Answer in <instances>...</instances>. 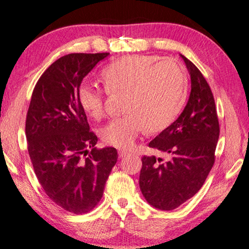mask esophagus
I'll use <instances>...</instances> for the list:
<instances>
[{"label": "esophagus", "mask_w": 249, "mask_h": 249, "mask_svg": "<svg viewBox=\"0 0 249 249\" xmlns=\"http://www.w3.org/2000/svg\"><path fill=\"white\" fill-rule=\"evenodd\" d=\"M118 154H119V158H124L125 156H128L129 152L124 151V150H119V151H118Z\"/></svg>", "instance_id": "obj_1"}]
</instances>
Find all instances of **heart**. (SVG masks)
<instances>
[{
	"label": "heart",
	"mask_w": 249,
	"mask_h": 249,
	"mask_svg": "<svg viewBox=\"0 0 249 249\" xmlns=\"http://www.w3.org/2000/svg\"><path fill=\"white\" fill-rule=\"evenodd\" d=\"M152 55H130L110 63L103 71L105 89L83 84L78 89L81 108L93 119L105 115L109 92L127 93V115L106 125L101 137L106 143L129 149L145 130L162 131L172 124L185 100L187 79L178 62L159 60Z\"/></svg>",
	"instance_id": "b5f03b06"
}]
</instances>
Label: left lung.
Segmentation results:
<instances>
[{
    "label": "left lung",
    "instance_id": "1",
    "mask_svg": "<svg viewBox=\"0 0 249 249\" xmlns=\"http://www.w3.org/2000/svg\"><path fill=\"white\" fill-rule=\"evenodd\" d=\"M191 76L184 110L149 146L168 158H142L139 185L150 205L172 211L196 194L215 162L219 124L213 93L195 65L181 55Z\"/></svg>",
    "mask_w": 249,
    "mask_h": 249
}]
</instances>
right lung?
<instances>
[{
	"label": "right lung",
	"mask_w": 249,
	"mask_h": 249,
	"mask_svg": "<svg viewBox=\"0 0 249 249\" xmlns=\"http://www.w3.org/2000/svg\"><path fill=\"white\" fill-rule=\"evenodd\" d=\"M108 55L60 57L36 83L27 110V150L39 184L53 202L77 215L99 203L118 159L115 148H96L98 138L78 101L84 77Z\"/></svg>",
	"instance_id": "right-lung-1"
}]
</instances>
